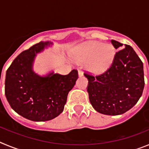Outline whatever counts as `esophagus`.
<instances>
[{"label": "esophagus", "mask_w": 149, "mask_h": 149, "mask_svg": "<svg viewBox=\"0 0 149 149\" xmlns=\"http://www.w3.org/2000/svg\"><path fill=\"white\" fill-rule=\"evenodd\" d=\"M84 74V73H83V71L82 70H78V75L79 77H81V76Z\"/></svg>", "instance_id": "obj_1"}]
</instances>
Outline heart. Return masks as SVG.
Segmentation results:
<instances>
[{
  "label": "heart",
  "instance_id": "1",
  "mask_svg": "<svg viewBox=\"0 0 149 149\" xmlns=\"http://www.w3.org/2000/svg\"><path fill=\"white\" fill-rule=\"evenodd\" d=\"M114 54L115 51L111 45L91 42L80 47L74 57L79 61H89V68L94 72H98L111 64Z\"/></svg>",
  "mask_w": 149,
  "mask_h": 149
}]
</instances>
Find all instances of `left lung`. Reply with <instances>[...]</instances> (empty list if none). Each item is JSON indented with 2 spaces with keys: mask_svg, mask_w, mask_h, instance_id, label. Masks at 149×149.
Segmentation results:
<instances>
[{
  "mask_svg": "<svg viewBox=\"0 0 149 149\" xmlns=\"http://www.w3.org/2000/svg\"><path fill=\"white\" fill-rule=\"evenodd\" d=\"M116 49L123 45L111 40ZM93 108L104 115L125 113L137 103L144 89L143 64L132 47L117 51L111 65L99 74L84 73Z\"/></svg>",
  "mask_w": 149,
  "mask_h": 149,
  "instance_id": "left-lung-1",
  "label": "left lung"
}]
</instances>
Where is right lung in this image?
Listing matches in <instances>:
<instances>
[{"label": "right lung", "mask_w": 149, "mask_h": 149, "mask_svg": "<svg viewBox=\"0 0 149 149\" xmlns=\"http://www.w3.org/2000/svg\"><path fill=\"white\" fill-rule=\"evenodd\" d=\"M52 44L40 42L22 51L6 73L5 95L10 107L24 118L34 122H45L58 116L78 77L75 69L66 75L51 72L40 76L33 72L36 54Z\"/></svg>", "instance_id": "1"}]
</instances>
